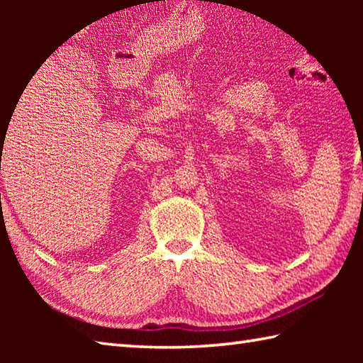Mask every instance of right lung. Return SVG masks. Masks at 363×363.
I'll return each instance as SVG.
<instances>
[{
    "label": "right lung",
    "mask_w": 363,
    "mask_h": 363,
    "mask_svg": "<svg viewBox=\"0 0 363 363\" xmlns=\"http://www.w3.org/2000/svg\"><path fill=\"white\" fill-rule=\"evenodd\" d=\"M1 144H3V143H1Z\"/></svg>",
    "instance_id": "add662e5"
}]
</instances>
